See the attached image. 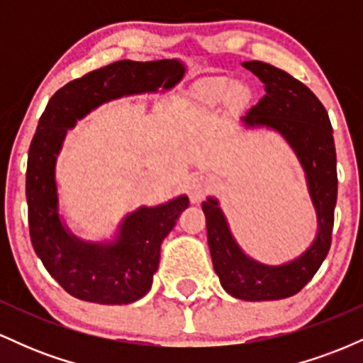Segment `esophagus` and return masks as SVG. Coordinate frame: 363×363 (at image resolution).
I'll list each match as a JSON object with an SVG mask.
<instances>
[{"instance_id": "obj_1", "label": "esophagus", "mask_w": 363, "mask_h": 363, "mask_svg": "<svg viewBox=\"0 0 363 363\" xmlns=\"http://www.w3.org/2000/svg\"><path fill=\"white\" fill-rule=\"evenodd\" d=\"M208 189H210V181L205 176H194L189 181V198L193 203H201Z\"/></svg>"}]
</instances>
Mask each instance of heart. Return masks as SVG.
Wrapping results in <instances>:
<instances>
[{
    "label": "heart",
    "instance_id": "heart-1",
    "mask_svg": "<svg viewBox=\"0 0 363 363\" xmlns=\"http://www.w3.org/2000/svg\"><path fill=\"white\" fill-rule=\"evenodd\" d=\"M227 97H230V101L234 104H242L245 101V97H247V94H245L244 86L240 85L232 89V83L225 80V78L211 80L206 86H203L198 94L199 102L208 107H213L216 104L223 102Z\"/></svg>",
    "mask_w": 363,
    "mask_h": 363
}]
</instances>
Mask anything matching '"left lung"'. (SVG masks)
I'll return each instance as SVG.
<instances>
[{
    "label": "left lung",
    "mask_w": 363,
    "mask_h": 363,
    "mask_svg": "<svg viewBox=\"0 0 363 363\" xmlns=\"http://www.w3.org/2000/svg\"><path fill=\"white\" fill-rule=\"evenodd\" d=\"M242 66L264 83V95L242 121L247 126L277 129L295 150L318 211V237L295 261L264 266L240 251L216 199L208 198L201 208L211 261L223 289L242 301H280L298 294L312 280L331 247L338 196L335 140L328 111L309 86L268 62L247 61Z\"/></svg>",
    "instance_id": "8db88e82"
}]
</instances>
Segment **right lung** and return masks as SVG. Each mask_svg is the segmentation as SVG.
Wrapping results in <instances>:
<instances>
[{"instance_id": "right-lung-1", "label": "right lung", "mask_w": 363, "mask_h": 363, "mask_svg": "<svg viewBox=\"0 0 363 363\" xmlns=\"http://www.w3.org/2000/svg\"><path fill=\"white\" fill-rule=\"evenodd\" d=\"M184 77L177 60L116 61L66 83L45 106L28 148L25 194L28 230L44 268L73 297L123 306L150 290L162 240L189 206L187 196L126 216L114 244H86L62 227L57 215L54 165L66 129L101 104L121 95L165 90Z\"/></svg>"}]
</instances>
